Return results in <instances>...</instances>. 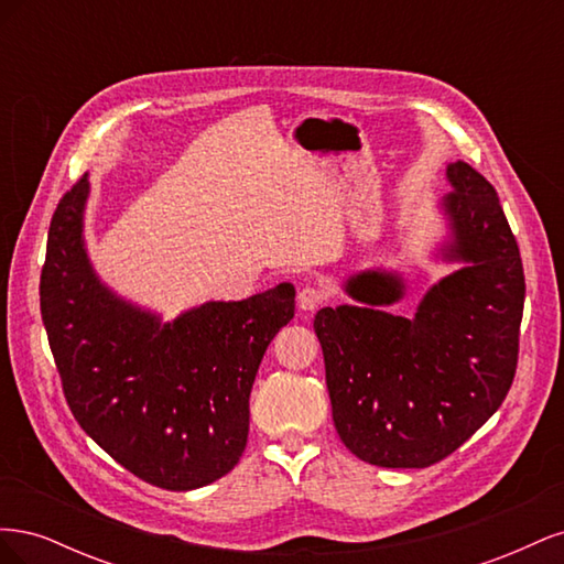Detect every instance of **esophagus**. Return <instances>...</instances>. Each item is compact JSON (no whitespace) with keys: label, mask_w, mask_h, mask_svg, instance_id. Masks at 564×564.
<instances>
[{"label":"esophagus","mask_w":564,"mask_h":564,"mask_svg":"<svg viewBox=\"0 0 564 564\" xmlns=\"http://www.w3.org/2000/svg\"><path fill=\"white\" fill-rule=\"evenodd\" d=\"M324 299H327V294H324L319 286L308 284L299 292V308L305 311V313H313L315 308H319V305L324 303Z\"/></svg>","instance_id":"esophagus-1"}]
</instances>
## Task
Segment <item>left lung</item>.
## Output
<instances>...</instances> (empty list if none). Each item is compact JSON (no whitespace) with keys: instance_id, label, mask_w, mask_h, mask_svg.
Segmentation results:
<instances>
[{"instance_id":"obj_1","label":"left lung","mask_w":564,"mask_h":564,"mask_svg":"<svg viewBox=\"0 0 564 564\" xmlns=\"http://www.w3.org/2000/svg\"><path fill=\"white\" fill-rule=\"evenodd\" d=\"M447 181L452 193L437 204L447 240L437 256L460 268L423 294L414 317L388 313L406 292L392 270L355 272L344 284L355 303L315 315L336 433L371 466L437 464L482 429L516 377L518 242L485 176L458 160Z\"/></svg>"}]
</instances>
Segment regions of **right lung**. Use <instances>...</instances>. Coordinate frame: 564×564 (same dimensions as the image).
Returning a JSON list of instances; mask_svg holds the SVG:
<instances>
[{
    "label": "right lung",
    "instance_id": "right-lung-1",
    "mask_svg": "<svg viewBox=\"0 0 564 564\" xmlns=\"http://www.w3.org/2000/svg\"><path fill=\"white\" fill-rule=\"evenodd\" d=\"M89 176L51 218L42 319L70 412L98 447L172 491L216 482L240 460L249 395L270 340L294 317V284L207 301L164 322L100 282L84 245Z\"/></svg>",
    "mask_w": 564,
    "mask_h": 564
}]
</instances>
